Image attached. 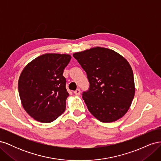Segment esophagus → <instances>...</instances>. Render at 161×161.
I'll return each instance as SVG.
<instances>
[{
  "label": "esophagus",
  "mask_w": 161,
  "mask_h": 161,
  "mask_svg": "<svg viewBox=\"0 0 161 161\" xmlns=\"http://www.w3.org/2000/svg\"><path fill=\"white\" fill-rule=\"evenodd\" d=\"M74 93L76 95H79L80 94V89H77L76 91H74Z\"/></svg>",
  "instance_id": "1"
}]
</instances>
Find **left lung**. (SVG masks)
<instances>
[{"label": "left lung", "instance_id": "1", "mask_svg": "<svg viewBox=\"0 0 161 161\" xmlns=\"http://www.w3.org/2000/svg\"><path fill=\"white\" fill-rule=\"evenodd\" d=\"M73 56L86 72L89 89L82 93L91 114L102 122H112L129 109L134 93L132 69L115 51L96 47Z\"/></svg>", "mask_w": 161, "mask_h": 161}]
</instances>
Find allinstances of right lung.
<instances>
[{
  "label": "right lung",
  "mask_w": 161,
  "mask_h": 161,
  "mask_svg": "<svg viewBox=\"0 0 161 161\" xmlns=\"http://www.w3.org/2000/svg\"><path fill=\"white\" fill-rule=\"evenodd\" d=\"M71 56L46 53L25 67L19 79V97L23 108L31 118L50 123L64 113L69 96L63 76Z\"/></svg>",
  "instance_id": "1"
}]
</instances>
